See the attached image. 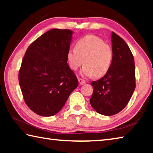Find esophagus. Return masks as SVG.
Listing matches in <instances>:
<instances>
[{
  "mask_svg": "<svg viewBox=\"0 0 153 153\" xmlns=\"http://www.w3.org/2000/svg\"><path fill=\"white\" fill-rule=\"evenodd\" d=\"M78 82H79L80 85H83V84H86V81H85L84 79H81V78H78Z\"/></svg>",
  "mask_w": 153,
  "mask_h": 153,
  "instance_id": "obj_1",
  "label": "esophagus"
}]
</instances>
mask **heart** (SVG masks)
Wrapping results in <instances>:
<instances>
[{"mask_svg": "<svg viewBox=\"0 0 153 153\" xmlns=\"http://www.w3.org/2000/svg\"><path fill=\"white\" fill-rule=\"evenodd\" d=\"M113 59L112 48L94 35L80 38L75 48H70L67 54V60L72 70H77L84 62L81 74L87 77L105 76L111 68Z\"/></svg>", "mask_w": 153, "mask_h": 153, "instance_id": "heart-1", "label": "heart"}]
</instances>
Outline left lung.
I'll list each match as a JSON object with an SVG mask.
<instances>
[{
	"label": "left lung",
	"instance_id": "obj_1",
	"mask_svg": "<svg viewBox=\"0 0 153 153\" xmlns=\"http://www.w3.org/2000/svg\"><path fill=\"white\" fill-rule=\"evenodd\" d=\"M113 59L104 77L91 83L90 105L99 114L111 116L125 108L136 88L135 64L129 46L120 36L111 34Z\"/></svg>",
	"mask_w": 153,
	"mask_h": 153
}]
</instances>
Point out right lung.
I'll return each mask as SVG.
<instances>
[{
  "instance_id": "obj_1",
  "label": "right lung",
  "mask_w": 153,
  "mask_h": 153,
  "mask_svg": "<svg viewBox=\"0 0 153 153\" xmlns=\"http://www.w3.org/2000/svg\"><path fill=\"white\" fill-rule=\"evenodd\" d=\"M73 33L52 29L31 44L25 53L19 83L28 107L40 116L59 112L78 86L67 60Z\"/></svg>"
}]
</instances>
